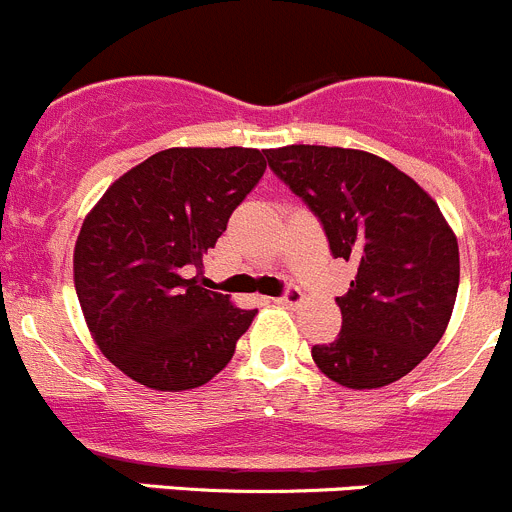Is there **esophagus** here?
<instances>
[{
  "label": "esophagus",
  "instance_id": "34e87169",
  "mask_svg": "<svg viewBox=\"0 0 512 512\" xmlns=\"http://www.w3.org/2000/svg\"><path fill=\"white\" fill-rule=\"evenodd\" d=\"M301 301H304V294H301V289H296V286H289V289H286V294L276 299V304H281V306H299Z\"/></svg>",
  "mask_w": 512,
  "mask_h": 512
}]
</instances>
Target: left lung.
Masks as SVG:
<instances>
[{
    "label": "left lung",
    "instance_id": "8db88e82",
    "mask_svg": "<svg viewBox=\"0 0 512 512\" xmlns=\"http://www.w3.org/2000/svg\"><path fill=\"white\" fill-rule=\"evenodd\" d=\"M266 160L319 216L334 259L357 269L337 296L342 332L311 349L316 367L349 389L410 374L445 334L460 284L457 236L435 198L367 150L286 145Z\"/></svg>",
    "mask_w": 512,
    "mask_h": 512
}]
</instances>
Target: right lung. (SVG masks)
<instances>
[{"instance_id": "1", "label": "right lung", "mask_w": 512, "mask_h": 512, "mask_svg": "<svg viewBox=\"0 0 512 512\" xmlns=\"http://www.w3.org/2000/svg\"><path fill=\"white\" fill-rule=\"evenodd\" d=\"M266 170L256 148H168L120 175L82 221L72 256L92 339L158 392L211 382L256 311L196 271Z\"/></svg>"}]
</instances>
